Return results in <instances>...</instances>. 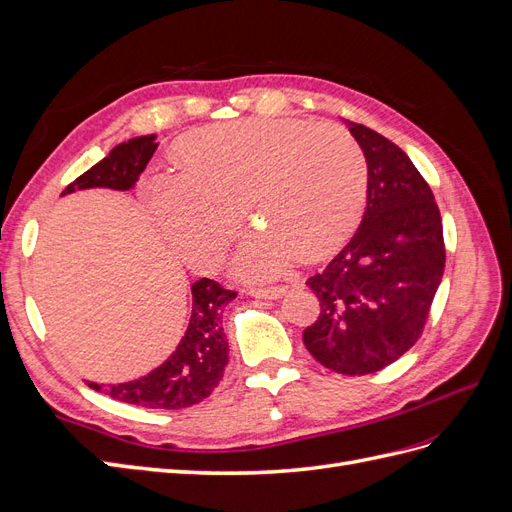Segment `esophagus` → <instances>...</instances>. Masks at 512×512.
Wrapping results in <instances>:
<instances>
[{"instance_id":"obj_1","label":"esophagus","mask_w":512,"mask_h":512,"mask_svg":"<svg viewBox=\"0 0 512 512\" xmlns=\"http://www.w3.org/2000/svg\"><path fill=\"white\" fill-rule=\"evenodd\" d=\"M286 290H288L286 286H271V288H250L247 292L256 299H280Z\"/></svg>"}]
</instances>
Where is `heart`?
I'll use <instances>...</instances> for the list:
<instances>
[{"instance_id": "obj_1", "label": "heart", "mask_w": 512, "mask_h": 512, "mask_svg": "<svg viewBox=\"0 0 512 512\" xmlns=\"http://www.w3.org/2000/svg\"><path fill=\"white\" fill-rule=\"evenodd\" d=\"M183 173L143 183L153 218L194 267H215L241 228L258 226L232 269L250 280L284 273L297 254L327 256L359 218L367 166L352 134L331 121L245 119L185 136Z\"/></svg>"}]
</instances>
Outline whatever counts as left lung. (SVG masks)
Wrapping results in <instances>:
<instances>
[{
  "label": "left lung",
  "mask_w": 512,
  "mask_h": 512,
  "mask_svg": "<svg viewBox=\"0 0 512 512\" xmlns=\"http://www.w3.org/2000/svg\"><path fill=\"white\" fill-rule=\"evenodd\" d=\"M344 123L367 162V205L348 245L307 280L320 316L303 344L327 369L365 376L421 337L446 256L440 209L412 160L371 128Z\"/></svg>",
  "instance_id": "1"
}]
</instances>
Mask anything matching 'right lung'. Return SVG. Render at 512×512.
<instances>
[{
  "label": "right lung",
  "instance_id": "obj_1",
  "mask_svg": "<svg viewBox=\"0 0 512 512\" xmlns=\"http://www.w3.org/2000/svg\"><path fill=\"white\" fill-rule=\"evenodd\" d=\"M158 143L156 134L134 136L108 151L96 166L74 179L61 196L76 190L108 188L132 190L138 177L147 168ZM192 312L179 346L168 359L130 382L98 384L89 382V389L104 393L123 404L153 408V410H181L200 404L220 384L228 365V342L222 329L224 307L237 297V292L224 290L218 282L200 277L192 284Z\"/></svg>",
  "mask_w": 512,
  "mask_h": 512
}]
</instances>
